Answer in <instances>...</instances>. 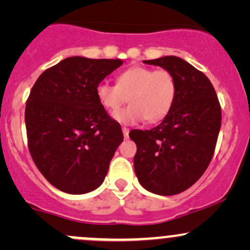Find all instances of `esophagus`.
Returning a JSON list of instances; mask_svg holds the SVG:
<instances>
[{"mask_svg": "<svg viewBox=\"0 0 250 250\" xmlns=\"http://www.w3.org/2000/svg\"><path fill=\"white\" fill-rule=\"evenodd\" d=\"M122 131H123V136H125V139H128V137H129V129L123 127Z\"/></svg>", "mask_w": 250, "mask_h": 250, "instance_id": "esophagus-1", "label": "esophagus"}]
</instances>
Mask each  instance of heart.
<instances>
[{"label":"heart","instance_id":"1","mask_svg":"<svg viewBox=\"0 0 250 250\" xmlns=\"http://www.w3.org/2000/svg\"><path fill=\"white\" fill-rule=\"evenodd\" d=\"M96 97L102 107L110 111L119 109L128 99L130 104L113 114V119L121 125H136L145 119L157 122L173 107L176 82L168 70L135 65L117 76L116 84L100 82Z\"/></svg>","mask_w":250,"mask_h":250}]
</instances>
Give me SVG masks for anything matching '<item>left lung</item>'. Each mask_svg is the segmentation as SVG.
I'll list each match as a JSON object with an SVG mask.
<instances>
[{"label":"left lung","instance_id":"1","mask_svg":"<svg viewBox=\"0 0 250 250\" xmlns=\"http://www.w3.org/2000/svg\"><path fill=\"white\" fill-rule=\"evenodd\" d=\"M168 70L176 97L168 115L150 130H134V169L140 185L153 194L185 191L202 176L213 157L221 128V107L207 76L176 56L143 61Z\"/></svg>","mask_w":250,"mask_h":250}]
</instances>
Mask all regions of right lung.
<instances>
[{
	"instance_id": "obj_1",
	"label": "right lung",
	"mask_w": 250,
	"mask_h": 250,
	"mask_svg": "<svg viewBox=\"0 0 250 250\" xmlns=\"http://www.w3.org/2000/svg\"><path fill=\"white\" fill-rule=\"evenodd\" d=\"M122 60L73 56L40 75L25 104L28 146L54 187L80 195L95 190L123 141L121 125L96 97V85Z\"/></svg>"
}]
</instances>
